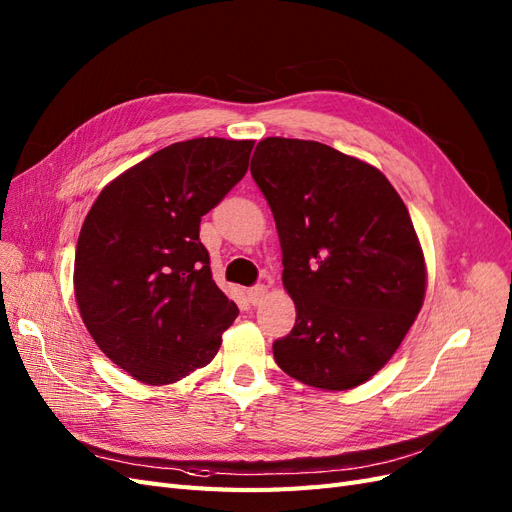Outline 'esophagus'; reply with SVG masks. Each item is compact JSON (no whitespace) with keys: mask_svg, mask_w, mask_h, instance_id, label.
<instances>
[{"mask_svg":"<svg viewBox=\"0 0 512 512\" xmlns=\"http://www.w3.org/2000/svg\"><path fill=\"white\" fill-rule=\"evenodd\" d=\"M267 294V286L265 284H258V286H252L250 290H247V299H250L252 305H258L262 301V297Z\"/></svg>","mask_w":512,"mask_h":512,"instance_id":"34e87169","label":"esophagus"}]
</instances>
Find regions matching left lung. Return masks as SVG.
Wrapping results in <instances>:
<instances>
[{
    "instance_id": "8db88e82",
    "label": "left lung",
    "mask_w": 512,
    "mask_h": 512,
    "mask_svg": "<svg viewBox=\"0 0 512 512\" xmlns=\"http://www.w3.org/2000/svg\"><path fill=\"white\" fill-rule=\"evenodd\" d=\"M250 170L297 307L292 331L273 342L275 363L324 391L363 384L425 299V258L404 200L378 168L316 141L265 138Z\"/></svg>"
}]
</instances>
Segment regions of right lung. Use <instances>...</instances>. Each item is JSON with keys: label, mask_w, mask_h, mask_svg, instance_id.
<instances>
[{"label": "right lung", "mask_w": 512, "mask_h": 512, "mask_svg": "<svg viewBox=\"0 0 512 512\" xmlns=\"http://www.w3.org/2000/svg\"><path fill=\"white\" fill-rule=\"evenodd\" d=\"M254 141L168 145L100 192L83 222L74 294L98 348L145 384L213 361L239 316L215 286L200 218L247 173Z\"/></svg>", "instance_id": "obj_1"}]
</instances>
